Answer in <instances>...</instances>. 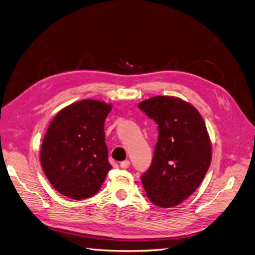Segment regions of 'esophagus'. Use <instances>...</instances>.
<instances>
[{"mask_svg":"<svg viewBox=\"0 0 255 255\" xmlns=\"http://www.w3.org/2000/svg\"><path fill=\"white\" fill-rule=\"evenodd\" d=\"M120 167L123 169H128L129 167V161L128 160H124L120 162Z\"/></svg>","mask_w":255,"mask_h":255,"instance_id":"34e87169","label":"esophagus"}]
</instances>
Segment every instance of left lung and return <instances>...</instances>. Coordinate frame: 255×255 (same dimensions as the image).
<instances>
[{"mask_svg": "<svg viewBox=\"0 0 255 255\" xmlns=\"http://www.w3.org/2000/svg\"><path fill=\"white\" fill-rule=\"evenodd\" d=\"M138 108L159 131L151 166L142 175L146 195L156 206H177L199 188L211 165L205 122L193 106L173 96L151 97Z\"/></svg>", "mask_w": 255, "mask_h": 255, "instance_id": "left-lung-1", "label": "left lung"}]
</instances>
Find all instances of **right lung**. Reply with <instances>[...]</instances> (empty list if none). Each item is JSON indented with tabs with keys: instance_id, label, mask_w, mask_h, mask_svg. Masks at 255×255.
Masks as SVG:
<instances>
[{
	"instance_id": "right-lung-1",
	"label": "right lung",
	"mask_w": 255,
	"mask_h": 255,
	"mask_svg": "<svg viewBox=\"0 0 255 255\" xmlns=\"http://www.w3.org/2000/svg\"><path fill=\"white\" fill-rule=\"evenodd\" d=\"M111 104L84 99L58 112L44 135L40 162L50 183L64 196L83 200L100 190L112 168L105 142Z\"/></svg>"
}]
</instances>
